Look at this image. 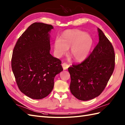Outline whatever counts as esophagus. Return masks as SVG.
<instances>
[{"label": "esophagus", "mask_w": 125, "mask_h": 125, "mask_svg": "<svg viewBox=\"0 0 125 125\" xmlns=\"http://www.w3.org/2000/svg\"><path fill=\"white\" fill-rule=\"evenodd\" d=\"M62 67H63L64 70L67 69L69 68V66L68 64H67L66 63H63L62 64Z\"/></svg>", "instance_id": "34e87169"}]
</instances>
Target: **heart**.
Instances as JSON below:
<instances>
[{"label":"heart","mask_w":125,"mask_h":125,"mask_svg":"<svg viewBox=\"0 0 125 125\" xmlns=\"http://www.w3.org/2000/svg\"><path fill=\"white\" fill-rule=\"evenodd\" d=\"M93 43L92 37L85 32L77 29L66 30L60 39L54 40L55 53L56 56L61 57L70 48V54L74 60L80 61L87 56Z\"/></svg>","instance_id":"obj_1"}]
</instances>
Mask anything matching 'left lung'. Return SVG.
<instances>
[{
  "label": "left lung",
  "instance_id": "obj_1",
  "mask_svg": "<svg viewBox=\"0 0 125 125\" xmlns=\"http://www.w3.org/2000/svg\"><path fill=\"white\" fill-rule=\"evenodd\" d=\"M99 42L93 51L80 64L68 68L70 89L74 97L88 101L99 96L105 89L115 66V54L112 43L98 29Z\"/></svg>",
  "mask_w": 125,
  "mask_h": 125
}]
</instances>
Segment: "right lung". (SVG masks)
I'll list each match as a JSON object with an SVG mask.
<instances>
[{
  "label": "right lung",
  "mask_w": 125,
  "mask_h": 125,
  "mask_svg": "<svg viewBox=\"0 0 125 125\" xmlns=\"http://www.w3.org/2000/svg\"><path fill=\"white\" fill-rule=\"evenodd\" d=\"M53 26L35 22L20 37L14 48L11 66L17 86L32 99H42L51 93L54 77L63 71L62 62L49 53L48 32Z\"/></svg>",
  "instance_id": "1"
}]
</instances>
